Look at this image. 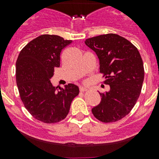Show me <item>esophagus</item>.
Returning a JSON list of instances; mask_svg holds the SVG:
<instances>
[{"label": "esophagus", "mask_w": 159, "mask_h": 159, "mask_svg": "<svg viewBox=\"0 0 159 159\" xmlns=\"http://www.w3.org/2000/svg\"><path fill=\"white\" fill-rule=\"evenodd\" d=\"M87 88H84V87H82V86H80V91L81 92H86L87 91Z\"/></svg>", "instance_id": "34e87169"}]
</instances>
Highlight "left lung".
Wrapping results in <instances>:
<instances>
[{
  "instance_id": "left-lung-1",
  "label": "left lung",
  "mask_w": 159,
  "mask_h": 159,
  "mask_svg": "<svg viewBox=\"0 0 159 159\" xmlns=\"http://www.w3.org/2000/svg\"><path fill=\"white\" fill-rule=\"evenodd\" d=\"M99 60V71L110 91L100 93L99 105L92 114L103 123H113L128 115L137 102L144 80V67L137 48L129 40L114 33L100 35L85 40Z\"/></svg>"
}]
</instances>
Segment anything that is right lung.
Here are the masks:
<instances>
[{"mask_svg":"<svg viewBox=\"0 0 159 159\" xmlns=\"http://www.w3.org/2000/svg\"><path fill=\"white\" fill-rule=\"evenodd\" d=\"M71 40L57 35H41L22 49L16 63V80L20 96L28 111L45 123L66 118L79 88L68 84L53 87L50 79L60 65V52Z\"/></svg>","mask_w":159,"mask_h":159,"instance_id":"obj_1","label":"right lung"}]
</instances>
